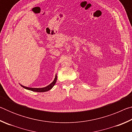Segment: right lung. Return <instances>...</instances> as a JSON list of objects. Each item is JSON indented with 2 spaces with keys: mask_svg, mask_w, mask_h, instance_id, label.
<instances>
[{
  "mask_svg": "<svg viewBox=\"0 0 132 132\" xmlns=\"http://www.w3.org/2000/svg\"><path fill=\"white\" fill-rule=\"evenodd\" d=\"M56 80H57V76H56V75L55 79L53 80V81L51 82L50 85H48V86H47L46 87H43V88H31V87H27L23 86L21 84L20 85H21V86L23 87V88H24L25 89H27V90H28L35 91V92H40V93L46 92V91H48L49 90H50L53 87L55 86L56 82Z\"/></svg>",
  "mask_w": 132,
  "mask_h": 132,
  "instance_id": "add662e5",
  "label": "right lung"
}]
</instances>
